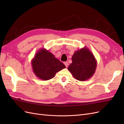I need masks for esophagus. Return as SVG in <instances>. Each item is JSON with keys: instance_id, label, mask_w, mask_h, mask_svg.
Returning a JSON list of instances; mask_svg holds the SVG:
<instances>
[{"instance_id": "34e87169", "label": "esophagus", "mask_w": 124, "mask_h": 124, "mask_svg": "<svg viewBox=\"0 0 124 124\" xmlns=\"http://www.w3.org/2000/svg\"><path fill=\"white\" fill-rule=\"evenodd\" d=\"M64 64H65V65L66 66V67H68V65H69V64H68V62H64Z\"/></svg>"}]
</instances>
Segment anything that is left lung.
I'll list each match as a JSON object with an SVG mask.
<instances>
[{"label":"left lung","mask_w":124,"mask_h":124,"mask_svg":"<svg viewBox=\"0 0 124 124\" xmlns=\"http://www.w3.org/2000/svg\"><path fill=\"white\" fill-rule=\"evenodd\" d=\"M72 61L68 69L77 80L85 81L94 74L97 62L88 47L84 46L75 52L72 55Z\"/></svg>","instance_id":"obj_1"}]
</instances>
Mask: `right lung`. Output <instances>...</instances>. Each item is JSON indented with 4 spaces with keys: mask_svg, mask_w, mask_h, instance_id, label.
<instances>
[{
    "mask_svg": "<svg viewBox=\"0 0 124 124\" xmlns=\"http://www.w3.org/2000/svg\"><path fill=\"white\" fill-rule=\"evenodd\" d=\"M31 62L33 72L37 78L43 81L53 78L56 73L66 68L62 62L44 48L37 52Z\"/></svg>",
    "mask_w": 124,
    "mask_h": 124,
    "instance_id": "obj_1",
    "label": "right lung"
}]
</instances>
